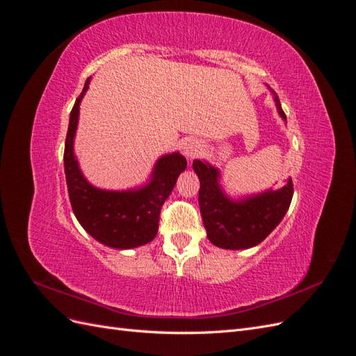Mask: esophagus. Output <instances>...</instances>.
Instances as JSON below:
<instances>
[{"label":"esophagus","mask_w":356,"mask_h":356,"mask_svg":"<svg viewBox=\"0 0 356 356\" xmlns=\"http://www.w3.org/2000/svg\"><path fill=\"white\" fill-rule=\"evenodd\" d=\"M200 152H202V144H200L197 140H188L184 144V153L188 159L195 158Z\"/></svg>","instance_id":"esophagus-1"}]
</instances>
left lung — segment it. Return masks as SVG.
<instances>
[{
    "instance_id": "1",
    "label": "left lung",
    "mask_w": 356,
    "mask_h": 356,
    "mask_svg": "<svg viewBox=\"0 0 356 356\" xmlns=\"http://www.w3.org/2000/svg\"><path fill=\"white\" fill-rule=\"evenodd\" d=\"M273 102L282 120H287L280 99L270 87ZM193 168L200 179L198 204L207 239L224 250H247L265 241L281 222L293 197L289 177L280 189L232 198L221 185V172L207 161L195 159Z\"/></svg>"
}]
</instances>
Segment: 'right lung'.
Returning a JSON list of instances; mask_svg holds the SVG:
<instances>
[{
    "label": "right lung",
    "mask_w": 356,
    "mask_h": 356,
    "mask_svg": "<svg viewBox=\"0 0 356 356\" xmlns=\"http://www.w3.org/2000/svg\"><path fill=\"white\" fill-rule=\"evenodd\" d=\"M87 78L83 93L72 108L65 145V172L72 209L78 222L97 242L115 250H132L149 243L158 233L162 204L171 194L186 159L179 152L167 153L154 162L147 184L109 191L90 184L79 168L74 141L79 120V105L90 86Z\"/></svg>",
    "instance_id": "add662e5"
}]
</instances>
